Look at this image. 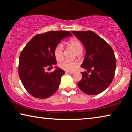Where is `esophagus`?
Segmentation results:
<instances>
[{
  "label": "esophagus",
  "mask_w": 132,
  "mask_h": 132,
  "mask_svg": "<svg viewBox=\"0 0 132 132\" xmlns=\"http://www.w3.org/2000/svg\"><path fill=\"white\" fill-rule=\"evenodd\" d=\"M66 73H68V74H71V75H72V74L74 73V72H70V71H65Z\"/></svg>",
  "instance_id": "34e87169"
}]
</instances>
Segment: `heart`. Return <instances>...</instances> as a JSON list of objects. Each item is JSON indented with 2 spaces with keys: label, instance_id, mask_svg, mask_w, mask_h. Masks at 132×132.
Returning a JSON list of instances; mask_svg holds the SVG:
<instances>
[{
  "label": "heart",
  "instance_id": "obj_1",
  "mask_svg": "<svg viewBox=\"0 0 132 132\" xmlns=\"http://www.w3.org/2000/svg\"><path fill=\"white\" fill-rule=\"evenodd\" d=\"M68 44L73 47L77 53L82 51V46L80 41L76 38L70 39L68 41ZM54 56L56 60L60 61L64 58L63 54V46L62 44H57L54 49ZM61 69L65 70L67 71L73 72L75 71L79 67V63L76 61L71 60H64L61 62L59 65Z\"/></svg>",
  "mask_w": 132,
  "mask_h": 132
}]
</instances>
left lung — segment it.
Returning <instances> with one entry per match:
<instances>
[{
    "label": "left lung",
    "mask_w": 132,
    "mask_h": 132,
    "mask_svg": "<svg viewBox=\"0 0 132 132\" xmlns=\"http://www.w3.org/2000/svg\"><path fill=\"white\" fill-rule=\"evenodd\" d=\"M84 45L86 54L81 67L87 72L81 73L77 84L86 94L96 95L104 91L112 82L116 69V59L111 46L91 30L72 31ZM89 72L91 74H88Z\"/></svg>",
    "instance_id": "1"
}]
</instances>
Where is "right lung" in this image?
<instances>
[{
    "instance_id": "obj_1",
    "label": "right lung",
    "mask_w": 132,
    "mask_h": 132,
    "mask_svg": "<svg viewBox=\"0 0 132 132\" xmlns=\"http://www.w3.org/2000/svg\"><path fill=\"white\" fill-rule=\"evenodd\" d=\"M69 31L58 30L37 34L21 52L19 75L26 91L37 98L52 96L59 88L65 71L56 67L53 72H46L56 64L54 49L64 38L71 36Z\"/></svg>"
}]
</instances>
